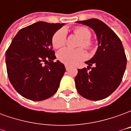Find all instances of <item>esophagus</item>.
Listing matches in <instances>:
<instances>
[{
	"label": "esophagus",
	"mask_w": 131,
	"mask_h": 131,
	"mask_svg": "<svg viewBox=\"0 0 131 131\" xmlns=\"http://www.w3.org/2000/svg\"><path fill=\"white\" fill-rule=\"evenodd\" d=\"M65 69H66V70H67V71H68V70H69V69H70V67H69V66L65 65Z\"/></svg>",
	"instance_id": "1"
}]
</instances>
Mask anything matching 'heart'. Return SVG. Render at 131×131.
I'll return each mask as SVG.
<instances>
[{"mask_svg":"<svg viewBox=\"0 0 131 131\" xmlns=\"http://www.w3.org/2000/svg\"><path fill=\"white\" fill-rule=\"evenodd\" d=\"M74 33L81 39L79 43L80 47H83L87 50H91L93 47V43L90 39L91 33L90 30L84 27H77L74 29ZM66 33L63 29L57 30L52 37V45L54 48L58 49L65 45ZM86 57V53L82 48L71 50L63 48L58 52L57 58L61 62L67 65H74Z\"/></svg>","mask_w":131,"mask_h":131,"instance_id":"1","label":"heart"}]
</instances>
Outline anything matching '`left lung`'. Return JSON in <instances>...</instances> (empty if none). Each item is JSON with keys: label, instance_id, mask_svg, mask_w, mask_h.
I'll return each mask as SVG.
<instances>
[{"label": "left lung", "instance_id": "left-lung-1", "mask_svg": "<svg viewBox=\"0 0 131 131\" xmlns=\"http://www.w3.org/2000/svg\"><path fill=\"white\" fill-rule=\"evenodd\" d=\"M77 22L94 30L98 48L94 57L85 62L88 67L78 69L76 88L83 97L100 100L110 96L120 85L126 67V56L120 38L103 21L90 19Z\"/></svg>", "mask_w": 131, "mask_h": 131}]
</instances>
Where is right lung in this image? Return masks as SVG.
I'll use <instances>...</instances> for the list:
<instances>
[{"mask_svg": "<svg viewBox=\"0 0 131 131\" xmlns=\"http://www.w3.org/2000/svg\"><path fill=\"white\" fill-rule=\"evenodd\" d=\"M64 24L38 21L21 29L6 51L7 76L21 96L41 101L52 96L60 86L65 67L57 60L52 37ZM44 62H48L43 66Z\"/></svg>", "mask_w": 131, "mask_h": 131, "instance_id": "1", "label": "right lung"}]
</instances>
